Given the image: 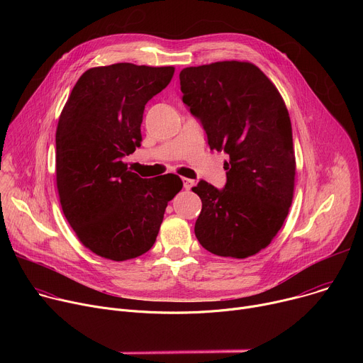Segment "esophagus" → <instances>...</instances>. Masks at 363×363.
Wrapping results in <instances>:
<instances>
[{
	"label": "esophagus",
	"mask_w": 363,
	"mask_h": 363,
	"mask_svg": "<svg viewBox=\"0 0 363 363\" xmlns=\"http://www.w3.org/2000/svg\"><path fill=\"white\" fill-rule=\"evenodd\" d=\"M182 184H184V188H185V189H191L195 182H194L192 179H189V178H182Z\"/></svg>",
	"instance_id": "1"
}]
</instances>
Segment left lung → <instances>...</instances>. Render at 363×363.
<instances>
[{"instance_id": "8db88e82", "label": "left lung", "mask_w": 363, "mask_h": 363, "mask_svg": "<svg viewBox=\"0 0 363 363\" xmlns=\"http://www.w3.org/2000/svg\"><path fill=\"white\" fill-rule=\"evenodd\" d=\"M182 101L211 150L228 155L227 182L192 188L202 201L199 244L220 257L245 258L266 248L291 205L296 161L284 101L251 63L218 62L179 73Z\"/></svg>"}]
</instances>
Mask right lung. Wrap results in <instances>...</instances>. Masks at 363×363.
Masks as SVG:
<instances>
[{"mask_svg":"<svg viewBox=\"0 0 363 363\" xmlns=\"http://www.w3.org/2000/svg\"><path fill=\"white\" fill-rule=\"evenodd\" d=\"M174 67L116 63L84 72L56 132L60 203L79 240L94 254L125 262L150 250L178 175L145 179L123 158L140 146L145 105L162 91Z\"/></svg>","mask_w":363,"mask_h":363,"instance_id":"1","label":"right lung"}]
</instances>
